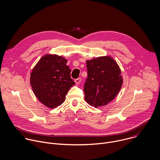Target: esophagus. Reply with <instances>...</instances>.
<instances>
[{
  "mask_svg": "<svg viewBox=\"0 0 160 160\" xmlns=\"http://www.w3.org/2000/svg\"><path fill=\"white\" fill-rule=\"evenodd\" d=\"M81 78H78V79H75V81H74V82H75V83L76 84H79L80 82H81Z\"/></svg>",
  "mask_w": 160,
  "mask_h": 160,
  "instance_id": "obj_1",
  "label": "esophagus"
}]
</instances>
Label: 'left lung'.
<instances>
[{
	"mask_svg": "<svg viewBox=\"0 0 160 160\" xmlns=\"http://www.w3.org/2000/svg\"><path fill=\"white\" fill-rule=\"evenodd\" d=\"M86 64L85 101L95 108L107 105L115 98L122 87L123 79L119 65L110 56L87 60Z\"/></svg>",
	"mask_w": 160,
	"mask_h": 160,
	"instance_id": "1",
	"label": "left lung"
}]
</instances>
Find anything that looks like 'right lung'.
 I'll use <instances>...</instances> for the list:
<instances>
[{"label": "right lung", "instance_id": "add662e5", "mask_svg": "<svg viewBox=\"0 0 160 160\" xmlns=\"http://www.w3.org/2000/svg\"><path fill=\"white\" fill-rule=\"evenodd\" d=\"M68 59L62 56L44 55L32 70L30 84L34 94L46 107L53 109L62 104L75 84L71 78Z\"/></svg>", "mask_w": 160, "mask_h": 160}]
</instances>
